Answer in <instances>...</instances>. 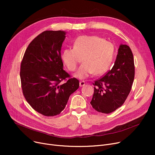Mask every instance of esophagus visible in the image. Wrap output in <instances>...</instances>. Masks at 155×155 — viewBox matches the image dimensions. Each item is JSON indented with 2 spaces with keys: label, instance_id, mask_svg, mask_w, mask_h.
<instances>
[{
  "label": "esophagus",
  "instance_id": "obj_1",
  "mask_svg": "<svg viewBox=\"0 0 155 155\" xmlns=\"http://www.w3.org/2000/svg\"><path fill=\"white\" fill-rule=\"evenodd\" d=\"M85 85V81H80V87H84Z\"/></svg>",
  "mask_w": 155,
  "mask_h": 155
}]
</instances>
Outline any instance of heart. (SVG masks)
<instances>
[{"instance_id": "b5f03b06", "label": "heart", "mask_w": 155, "mask_h": 155, "mask_svg": "<svg viewBox=\"0 0 155 155\" xmlns=\"http://www.w3.org/2000/svg\"><path fill=\"white\" fill-rule=\"evenodd\" d=\"M114 46L97 36H81L76 39L73 47L64 49L61 58L67 68L73 71L82 61L74 77L85 79L94 73L101 75L106 72L113 60Z\"/></svg>"}]
</instances>
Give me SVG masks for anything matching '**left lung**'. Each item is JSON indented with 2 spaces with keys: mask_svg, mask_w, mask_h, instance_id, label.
Returning <instances> with one entry per match:
<instances>
[{
  "mask_svg": "<svg viewBox=\"0 0 155 155\" xmlns=\"http://www.w3.org/2000/svg\"><path fill=\"white\" fill-rule=\"evenodd\" d=\"M134 78L133 53L129 46L121 44L112 69L93 84L92 107L99 112L109 114L121 107L131 90Z\"/></svg>",
  "mask_w": 155,
  "mask_h": 155,
  "instance_id": "left-lung-1",
  "label": "left lung"
}]
</instances>
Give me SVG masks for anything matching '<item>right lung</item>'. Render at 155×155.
<instances>
[{
	"label": "right lung",
	"instance_id": "right-lung-1",
	"mask_svg": "<svg viewBox=\"0 0 155 155\" xmlns=\"http://www.w3.org/2000/svg\"><path fill=\"white\" fill-rule=\"evenodd\" d=\"M65 35L63 31L43 32L30 43L21 64L23 95L32 108L45 116L60 114L79 87V81L70 78L63 69L61 49Z\"/></svg>",
	"mask_w": 155,
	"mask_h": 155
}]
</instances>
